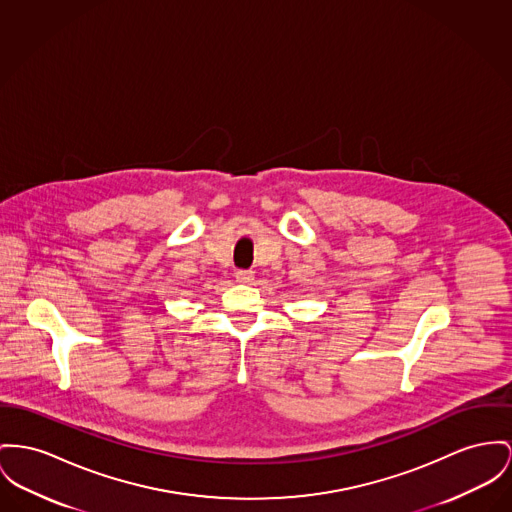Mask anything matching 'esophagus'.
Instances as JSON below:
<instances>
[{"mask_svg":"<svg viewBox=\"0 0 512 512\" xmlns=\"http://www.w3.org/2000/svg\"><path fill=\"white\" fill-rule=\"evenodd\" d=\"M252 279H254V273L250 272V270H239L237 272V281L239 283H252Z\"/></svg>","mask_w":512,"mask_h":512,"instance_id":"esophagus-1","label":"esophagus"}]
</instances>
